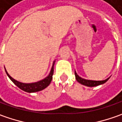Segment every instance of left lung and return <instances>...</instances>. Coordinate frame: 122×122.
I'll return each mask as SVG.
<instances>
[{"mask_svg": "<svg viewBox=\"0 0 122 122\" xmlns=\"http://www.w3.org/2000/svg\"><path fill=\"white\" fill-rule=\"evenodd\" d=\"M75 78L76 80L79 83H81L83 86H86L87 87H95L98 86L99 85H102L103 83H105L106 82L109 80V79L110 77L107 79H106L105 80L102 81H94V80H88V79H83L81 77H79L77 75V73H76V71H75Z\"/></svg>", "mask_w": 122, "mask_h": 122, "instance_id": "obj_1", "label": "left lung"}]
</instances>
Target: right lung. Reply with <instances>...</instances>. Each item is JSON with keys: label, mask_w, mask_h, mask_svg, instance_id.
Segmentation results:
<instances>
[{"label": "right lung", "mask_w": 122, "mask_h": 122, "mask_svg": "<svg viewBox=\"0 0 122 122\" xmlns=\"http://www.w3.org/2000/svg\"><path fill=\"white\" fill-rule=\"evenodd\" d=\"M55 60L53 62V65L52 67L51 68L50 73H49V75L47 77L44 78L43 79L40 80L39 81L35 82V83H21V82L18 81L15 79H14L13 78H12L9 73H7V71L5 69V72L7 73V76L13 82V83L18 87L19 88H20L23 91H25L26 92H29V93H32V92H39L44 90L45 88H46L50 84V83L52 80V76L54 75V66L55 64Z\"/></svg>", "instance_id": "add662e5"}]
</instances>
